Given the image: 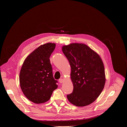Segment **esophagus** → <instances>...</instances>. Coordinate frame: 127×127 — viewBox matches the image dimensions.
Masks as SVG:
<instances>
[{"label":"esophagus","mask_w":127,"mask_h":127,"mask_svg":"<svg viewBox=\"0 0 127 127\" xmlns=\"http://www.w3.org/2000/svg\"><path fill=\"white\" fill-rule=\"evenodd\" d=\"M59 83H63L64 82V79L63 78H61V79H60L59 80Z\"/></svg>","instance_id":"obj_1"}]
</instances>
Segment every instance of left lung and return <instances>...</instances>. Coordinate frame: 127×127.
Instances as JSON below:
<instances>
[{
    "label": "left lung",
    "mask_w": 127,
    "mask_h": 127,
    "mask_svg": "<svg viewBox=\"0 0 127 127\" xmlns=\"http://www.w3.org/2000/svg\"><path fill=\"white\" fill-rule=\"evenodd\" d=\"M62 50L71 67L73 92L67 97L73 105L84 106L94 102L105 83L104 64L97 53L84 43L63 45Z\"/></svg>",
    "instance_id": "left-lung-1"
}]
</instances>
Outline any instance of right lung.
Segmentation results:
<instances>
[{"instance_id": "1", "label": "right lung", "mask_w": 127, "mask_h": 127, "mask_svg": "<svg viewBox=\"0 0 127 127\" xmlns=\"http://www.w3.org/2000/svg\"><path fill=\"white\" fill-rule=\"evenodd\" d=\"M56 44H42L26 58L20 73V84L26 98L36 103L49 101L58 85L53 77L50 57Z\"/></svg>"}]
</instances>
